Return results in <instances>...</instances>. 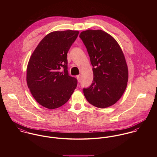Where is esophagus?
<instances>
[{
  "label": "esophagus",
  "instance_id": "obj_1",
  "mask_svg": "<svg viewBox=\"0 0 157 157\" xmlns=\"http://www.w3.org/2000/svg\"><path fill=\"white\" fill-rule=\"evenodd\" d=\"M77 80H78V82H80V80H80V75H77Z\"/></svg>",
  "mask_w": 157,
  "mask_h": 157
}]
</instances>
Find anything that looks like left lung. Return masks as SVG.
Wrapping results in <instances>:
<instances>
[{
	"label": "left lung",
	"instance_id": "8db88e82",
	"mask_svg": "<svg viewBox=\"0 0 157 157\" xmlns=\"http://www.w3.org/2000/svg\"><path fill=\"white\" fill-rule=\"evenodd\" d=\"M79 37L86 48L94 74L92 84L83 88L84 95L97 108L112 106L123 94L128 80L123 51L112 36L101 29L83 31Z\"/></svg>",
	"mask_w": 157,
	"mask_h": 157
}]
</instances>
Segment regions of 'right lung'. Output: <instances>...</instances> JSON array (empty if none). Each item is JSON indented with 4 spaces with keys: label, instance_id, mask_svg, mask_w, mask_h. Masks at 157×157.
<instances>
[{
    "label": "right lung",
    "instance_id": "obj_1",
    "mask_svg": "<svg viewBox=\"0 0 157 157\" xmlns=\"http://www.w3.org/2000/svg\"><path fill=\"white\" fill-rule=\"evenodd\" d=\"M79 32H52L40 41L29 60L26 82L33 97L50 109L59 108L70 98L77 80L69 75L67 54Z\"/></svg>",
    "mask_w": 157,
    "mask_h": 157
}]
</instances>
